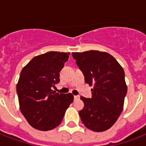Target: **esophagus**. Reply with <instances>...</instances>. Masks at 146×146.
Masks as SVG:
<instances>
[{"mask_svg":"<svg viewBox=\"0 0 146 146\" xmlns=\"http://www.w3.org/2000/svg\"><path fill=\"white\" fill-rule=\"evenodd\" d=\"M80 98V96H74V99L78 100Z\"/></svg>","mask_w":146,"mask_h":146,"instance_id":"obj_1","label":"esophagus"}]
</instances>
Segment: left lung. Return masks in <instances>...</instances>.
Returning <instances> with one entry per match:
<instances>
[{"label": "left lung", "instance_id": "left-lung-1", "mask_svg": "<svg viewBox=\"0 0 146 146\" xmlns=\"http://www.w3.org/2000/svg\"><path fill=\"white\" fill-rule=\"evenodd\" d=\"M73 58L93 86L91 98L81 96L84 108L79 112L85 127L95 132L110 129L123 109L127 86L124 70L110 54L99 50L73 52Z\"/></svg>", "mask_w": 146, "mask_h": 146}]
</instances>
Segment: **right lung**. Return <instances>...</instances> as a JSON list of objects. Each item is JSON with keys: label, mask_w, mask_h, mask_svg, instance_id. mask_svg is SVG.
Listing matches in <instances>:
<instances>
[{"label": "right lung", "mask_w": 146, "mask_h": 146, "mask_svg": "<svg viewBox=\"0 0 146 146\" xmlns=\"http://www.w3.org/2000/svg\"><path fill=\"white\" fill-rule=\"evenodd\" d=\"M70 54L49 51L38 55L22 70L17 84L19 109L35 129L47 131L58 127L73 102L71 93L52 90Z\"/></svg>", "instance_id": "add662e5"}]
</instances>
